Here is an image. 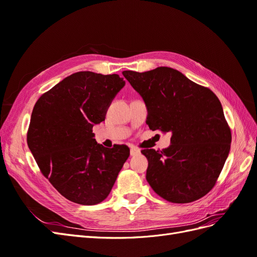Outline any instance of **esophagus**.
<instances>
[{
	"label": "esophagus",
	"mask_w": 257,
	"mask_h": 257,
	"mask_svg": "<svg viewBox=\"0 0 257 257\" xmlns=\"http://www.w3.org/2000/svg\"><path fill=\"white\" fill-rule=\"evenodd\" d=\"M130 153H131L132 157H135V155H138L139 153H141V150H139L138 148L133 147V148H131V151H130Z\"/></svg>",
	"instance_id": "obj_1"
}]
</instances>
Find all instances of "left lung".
Wrapping results in <instances>:
<instances>
[{
	"label": "left lung",
	"mask_w": 257,
	"mask_h": 257,
	"mask_svg": "<svg viewBox=\"0 0 257 257\" xmlns=\"http://www.w3.org/2000/svg\"><path fill=\"white\" fill-rule=\"evenodd\" d=\"M147 106L150 130L170 132V146L145 149L147 181L170 203L186 204L211 190L230 150L231 133L219 98L177 69L124 71Z\"/></svg>",
	"instance_id": "obj_1"
}]
</instances>
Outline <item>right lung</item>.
I'll use <instances>...</instances> for the list:
<instances>
[{"label":"right lung","instance_id":"1","mask_svg":"<svg viewBox=\"0 0 257 257\" xmlns=\"http://www.w3.org/2000/svg\"><path fill=\"white\" fill-rule=\"evenodd\" d=\"M124 85L116 74L78 72L44 93L33 108L29 149L42 174L73 203L103 201L128 158V147L105 148L92 133Z\"/></svg>","mask_w":257,"mask_h":257}]
</instances>
